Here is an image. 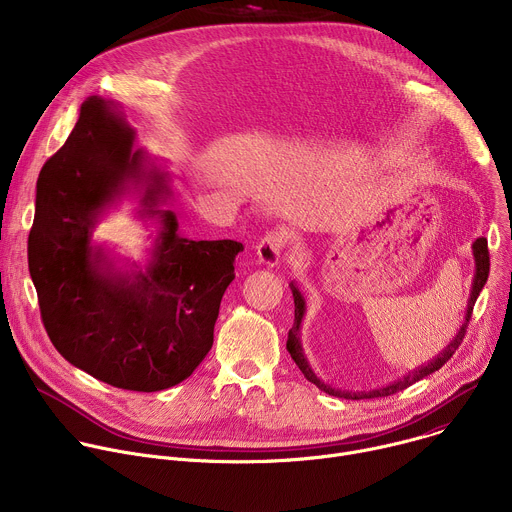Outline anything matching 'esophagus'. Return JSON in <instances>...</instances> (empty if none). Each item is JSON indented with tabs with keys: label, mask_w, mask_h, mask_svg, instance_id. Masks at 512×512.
Masks as SVG:
<instances>
[{
	"label": "esophagus",
	"mask_w": 512,
	"mask_h": 512,
	"mask_svg": "<svg viewBox=\"0 0 512 512\" xmlns=\"http://www.w3.org/2000/svg\"><path fill=\"white\" fill-rule=\"evenodd\" d=\"M283 247H285V235L283 233H267L257 245V257L263 265L275 267L281 261Z\"/></svg>",
	"instance_id": "obj_1"
}]
</instances>
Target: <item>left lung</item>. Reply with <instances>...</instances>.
Masks as SVG:
<instances>
[{
  "instance_id": "8db88e82",
  "label": "left lung",
  "mask_w": 512,
  "mask_h": 512,
  "mask_svg": "<svg viewBox=\"0 0 512 512\" xmlns=\"http://www.w3.org/2000/svg\"><path fill=\"white\" fill-rule=\"evenodd\" d=\"M472 253H474V261H476V275H474V283H472V294H470V300H468V310H466V320L464 324L460 326L458 334L454 336V340L442 350V354L429 360L427 364H421L419 369H413L409 375H405L403 379H397L395 383H389L387 387H379V389H373V391H342V389H332L330 385H326L324 381H320L316 377V373L312 371L310 362L304 354V348H302V340H300V330H302V320H304V314H306V300L302 296V291L298 289V285L291 281L289 287H291V294H294V304H296V318H294V326L289 328V334H287V350L291 354V358H294V362L298 364V369L302 371V375L314 383L320 391L328 393V395H334V397H342V399H375V397H389L393 393H399L407 387H411L413 383L425 379L427 375L440 371L444 364L454 356V352L458 350V346L462 344L464 336H466V328H468V322L472 318V310H474V304L480 296V291L488 279V271H490V255H488V241L484 237L476 239L474 245H472Z\"/></svg>"
}]
</instances>
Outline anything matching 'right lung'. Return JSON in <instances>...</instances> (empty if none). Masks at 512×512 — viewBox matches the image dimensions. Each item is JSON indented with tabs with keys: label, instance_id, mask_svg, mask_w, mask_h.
I'll return each instance as SVG.
<instances>
[{
	"label": "right lung",
	"instance_id": "add662e5",
	"mask_svg": "<svg viewBox=\"0 0 512 512\" xmlns=\"http://www.w3.org/2000/svg\"><path fill=\"white\" fill-rule=\"evenodd\" d=\"M135 131L113 101L89 97L38 178L28 267L54 348L117 389L154 393L188 379L212 348L214 322L243 245L180 237L158 208L166 174L145 170ZM127 183L144 186L142 215L163 231L145 270L121 272L90 243L98 214Z\"/></svg>",
	"mask_w": 512,
	"mask_h": 512
}]
</instances>
